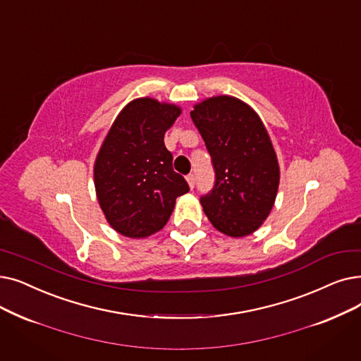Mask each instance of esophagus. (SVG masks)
Listing matches in <instances>:
<instances>
[{
  "label": "esophagus",
  "mask_w": 361,
  "mask_h": 361,
  "mask_svg": "<svg viewBox=\"0 0 361 361\" xmlns=\"http://www.w3.org/2000/svg\"><path fill=\"white\" fill-rule=\"evenodd\" d=\"M185 180H187V183H189V187H190V189H193V187H195V183H196L195 176H193V174H189V176L185 177Z\"/></svg>",
  "instance_id": "esophagus-1"
}]
</instances>
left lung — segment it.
<instances>
[{"label":"left lung","instance_id":"1","mask_svg":"<svg viewBox=\"0 0 361 361\" xmlns=\"http://www.w3.org/2000/svg\"><path fill=\"white\" fill-rule=\"evenodd\" d=\"M190 116L215 168L214 189L200 199L203 212L226 236L252 234L269 218L280 183L267 128L247 103L226 94L196 103Z\"/></svg>","mask_w":361,"mask_h":361}]
</instances>
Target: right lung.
I'll use <instances>...</instances> for the list:
<instances>
[{"mask_svg": "<svg viewBox=\"0 0 361 361\" xmlns=\"http://www.w3.org/2000/svg\"><path fill=\"white\" fill-rule=\"evenodd\" d=\"M183 109L153 97L131 100L115 118L94 161V187L106 221L130 239L165 227L178 196L189 192L172 169L165 133Z\"/></svg>", "mask_w": 361, "mask_h": 361, "instance_id": "1", "label": "right lung"}]
</instances>
